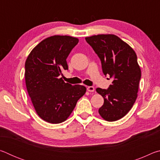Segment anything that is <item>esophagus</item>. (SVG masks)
I'll return each instance as SVG.
<instances>
[{
  "mask_svg": "<svg viewBox=\"0 0 160 160\" xmlns=\"http://www.w3.org/2000/svg\"><path fill=\"white\" fill-rule=\"evenodd\" d=\"M87 90H88V92H92L94 91V88L93 86H89V87H88V88H87Z\"/></svg>",
  "mask_w": 160,
  "mask_h": 160,
  "instance_id": "1",
  "label": "esophagus"
}]
</instances>
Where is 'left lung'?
Listing matches in <instances>:
<instances>
[{"label": "left lung", "mask_w": 160, "mask_h": 160, "mask_svg": "<svg viewBox=\"0 0 160 160\" xmlns=\"http://www.w3.org/2000/svg\"><path fill=\"white\" fill-rule=\"evenodd\" d=\"M102 63L104 75L112 78L108 89L97 88L104 98L100 116L115 121L127 114L136 100L141 70L137 56L130 46L113 34H99L85 38Z\"/></svg>", "instance_id": "8db88e82"}]
</instances>
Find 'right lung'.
Here are the masks:
<instances>
[{"instance_id": "1", "label": "right lung", "mask_w": 160, "mask_h": 160, "mask_svg": "<svg viewBox=\"0 0 160 160\" xmlns=\"http://www.w3.org/2000/svg\"><path fill=\"white\" fill-rule=\"evenodd\" d=\"M79 40L55 35L37 44L25 62V82L29 96L39 116L51 123L68 118L78 100L86 92L85 86L72 85L60 78L68 70L66 58Z\"/></svg>"}]
</instances>
